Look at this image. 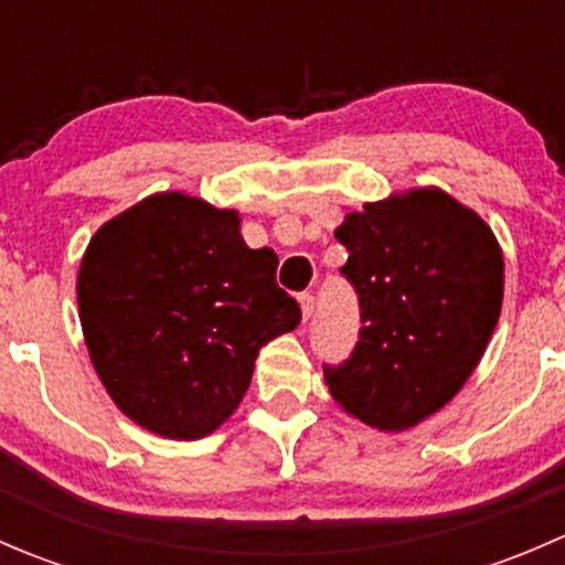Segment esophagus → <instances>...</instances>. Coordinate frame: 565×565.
<instances>
[{"instance_id": "1", "label": "esophagus", "mask_w": 565, "mask_h": 565, "mask_svg": "<svg viewBox=\"0 0 565 565\" xmlns=\"http://www.w3.org/2000/svg\"><path fill=\"white\" fill-rule=\"evenodd\" d=\"M300 311H303V322H309L311 315H315V295L311 292L300 295Z\"/></svg>"}]
</instances>
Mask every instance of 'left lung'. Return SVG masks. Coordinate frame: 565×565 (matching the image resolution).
Returning a JSON list of instances; mask_svg holds the SVG:
<instances>
[{"label":"left lung","instance_id":"8db88e82","mask_svg":"<svg viewBox=\"0 0 565 565\" xmlns=\"http://www.w3.org/2000/svg\"><path fill=\"white\" fill-rule=\"evenodd\" d=\"M361 335L324 383L341 409L404 431L457 396L503 306V250L487 221L440 188L366 202L335 230Z\"/></svg>","mask_w":565,"mask_h":565}]
</instances>
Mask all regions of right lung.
<instances>
[{
  "mask_svg": "<svg viewBox=\"0 0 565 565\" xmlns=\"http://www.w3.org/2000/svg\"><path fill=\"white\" fill-rule=\"evenodd\" d=\"M278 256L248 248L237 210L180 191L106 221L78 270V319L119 409L172 440L218 429L246 396L262 347L300 322Z\"/></svg>",
  "mask_w": 565,
  "mask_h": 565,
  "instance_id": "obj_1",
  "label": "right lung"
}]
</instances>
